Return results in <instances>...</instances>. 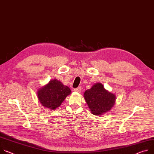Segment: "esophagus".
Instances as JSON below:
<instances>
[{
  "label": "esophagus",
  "instance_id": "34e87169",
  "mask_svg": "<svg viewBox=\"0 0 154 154\" xmlns=\"http://www.w3.org/2000/svg\"><path fill=\"white\" fill-rule=\"evenodd\" d=\"M81 90H82V88H81V87H77V88H75L74 89V91H77V92H80L81 91Z\"/></svg>",
  "mask_w": 154,
  "mask_h": 154
}]
</instances>
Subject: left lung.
<instances>
[{
  "mask_svg": "<svg viewBox=\"0 0 154 154\" xmlns=\"http://www.w3.org/2000/svg\"><path fill=\"white\" fill-rule=\"evenodd\" d=\"M84 97L93 114L102 115L111 109L115 104L116 96L106 90L100 83L94 84L84 93Z\"/></svg>",
  "mask_w": 154,
  "mask_h": 154,
  "instance_id": "obj_1",
  "label": "left lung"
}]
</instances>
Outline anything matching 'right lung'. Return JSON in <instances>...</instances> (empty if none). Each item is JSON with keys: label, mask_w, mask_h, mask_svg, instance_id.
<instances>
[{"label": "right lung", "mask_w": 154, "mask_h": 154, "mask_svg": "<svg viewBox=\"0 0 154 154\" xmlns=\"http://www.w3.org/2000/svg\"><path fill=\"white\" fill-rule=\"evenodd\" d=\"M71 93V90L68 87L63 85L60 81L54 79L38 90L37 96L43 106L54 110L61 104L66 96Z\"/></svg>", "instance_id": "add662e5"}]
</instances>
